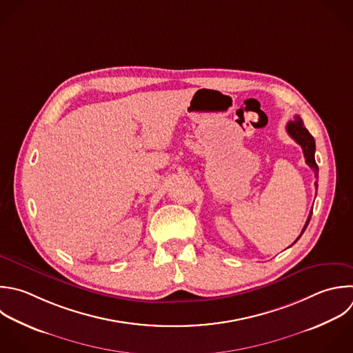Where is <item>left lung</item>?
Instances as JSON below:
<instances>
[{"mask_svg": "<svg viewBox=\"0 0 353 353\" xmlns=\"http://www.w3.org/2000/svg\"><path fill=\"white\" fill-rule=\"evenodd\" d=\"M285 130H287L288 135L302 148L303 157H305V163L313 170L314 178H319V167H317V164H316V161H314L316 143H314L313 137H312V135L309 134V131L303 127L302 119H301L298 114H295V116H294V120H291V121L287 123ZM314 188L317 189V181L314 182ZM310 216H312V211H310V214H309V216H307V219H306V223H305V226H303L301 234L298 236V239H296L295 241H298L299 237L302 236V233L305 232V229H306V226H307V223H309V221H310ZM295 241H294V243H295Z\"/></svg>", "mask_w": 353, "mask_h": 353, "instance_id": "1", "label": "left lung"}]
</instances>
